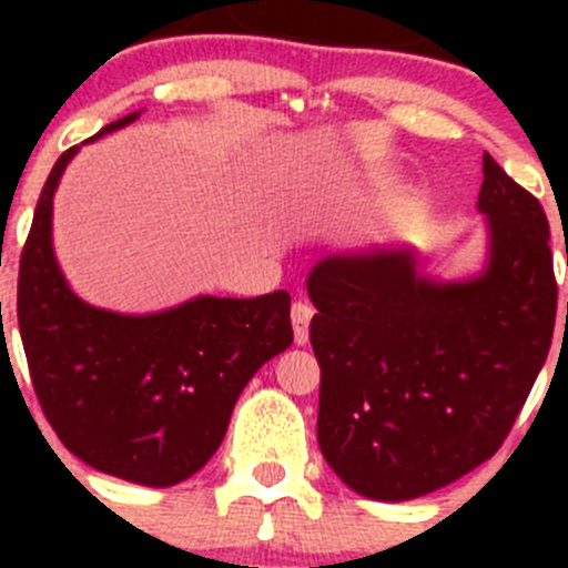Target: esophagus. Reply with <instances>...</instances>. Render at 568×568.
I'll return each mask as SVG.
<instances>
[{"label":"esophagus","instance_id":"esophagus-1","mask_svg":"<svg viewBox=\"0 0 568 568\" xmlns=\"http://www.w3.org/2000/svg\"><path fill=\"white\" fill-rule=\"evenodd\" d=\"M311 318L313 307L307 302H294V307H291V324H294L296 346H305L307 337H311Z\"/></svg>","mask_w":568,"mask_h":568}]
</instances>
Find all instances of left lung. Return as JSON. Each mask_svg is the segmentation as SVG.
Segmentation results:
<instances>
[{"instance_id": "1", "label": "left lung", "mask_w": 568, "mask_h": 568, "mask_svg": "<svg viewBox=\"0 0 568 568\" xmlns=\"http://www.w3.org/2000/svg\"><path fill=\"white\" fill-rule=\"evenodd\" d=\"M478 211L473 277H432L412 247L332 252L307 274L321 454L371 500H415L495 456L547 359L558 285L541 203L484 153Z\"/></svg>"}]
</instances>
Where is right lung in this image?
Returning <instances> with one entry per match:
<instances>
[{
  "instance_id": "1",
  "label": "right lung",
  "mask_w": 568,
  "mask_h": 568,
  "mask_svg": "<svg viewBox=\"0 0 568 568\" xmlns=\"http://www.w3.org/2000/svg\"><path fill=\"white\" fill-rule=\"evenodd\" d=\"M140 114L114 120L82 145ZM82 145L68 148L51 168L21 252V341L43 415L62 445L99 473L164 489L216 454L247 382L294 343L291 296L200 294L156 313L84 302L62 274L51 239L54 192Z\"/></svg>"
}]
</instances>
